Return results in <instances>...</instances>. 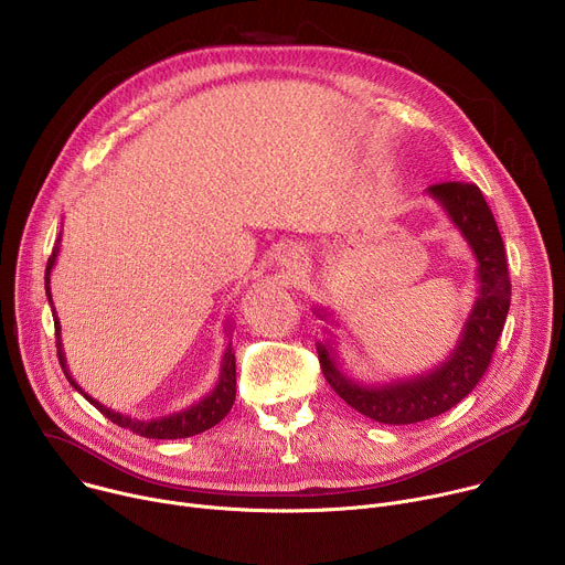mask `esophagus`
<instances>
[{"mask_svg":"<svg viewBox=\"0 0 565 565\" xmlns=\"http://www.w3.org/2000/svg\"><path fill=\"white\" fill-rule=\"evenodd\" d=\"M281 266H284V273H286V279L290 284H299L301 277H303V257L297 248H290L286 250V255L281 257Z\"/></svg>","mask_w":565,"mask_h":565,"instance_id":"obj_1","label":"esophagus"}]
</instances>
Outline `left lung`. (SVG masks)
Masks as SVG:
<instances>
[{
    "mask_svg": "<svg viewBox=\"0 0 565 565\" xmlns=\"http://www.w3.org/2000/svg\"><path fill=\"white\" fill-rule=\"evenodd\" d=\"M427 194L443 205L478 264V297L449 358L423 375L360 384L342 373L331 340L317 342L321 373L333 391L349 407L384 425H414L456 407L486 375L510 310L512 284L505 246L486 196L473 183L460 181L429 185ZM315 315L329 319L327 308H315Z\"/></svg>",
    "mask_w": 565,
    "mask_h": 565,
    "instance_id": "obj_1",
    "label": "left lung"
}]
</instances>
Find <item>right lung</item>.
I'll list each match as a JSON object with an SVG mask.
<instances>
[{"label":"right lung","instance_id":"obj_1","mask_svg":"<svg viewBox=\"0 0 565 565\" xmlns=\"http://www.w3.org/2000/svg\"><path fill=\"white\" fill-rule=\"evenodd\" d=\"M57 253H60V238L57 244L53 248V255L49 257L46 262V273H44V288H46V299L49 303H53L51 299V270L55 266V259H57ZM53 324H55V338H57V358H60V364H62V371L66 375V380L73 384L75 391L83 393L92 405L103 414L107 416L114 425L118 427H125L138 436H145V438H153V440H177V438H190V436H196V434H203L205 429L218 425L232 409L234 405V397H236V362H234V351H232V342L227 344L225 353H223V360H221V373H218V382L216 386L205 395L201 397L199 402H194V405L181 409V412H174L170 416H160V418H151V420H138V418H131V416H122L105 405H100L98 399H94L89 393H85L83 388H79V384L73 380V375L68 373V366H66V358H64V351H62V340H60V319L55 315V308H53Z\"/></svg>","mask_w":565,"mask_h":565}]
</instances>
